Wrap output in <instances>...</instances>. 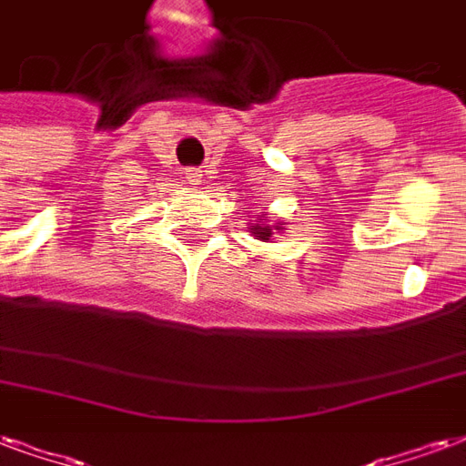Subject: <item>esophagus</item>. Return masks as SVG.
Segmentation results:
<instances>
[{
	"label": "esophagus",
	"instance_id": "obj_1",
	"mask_svg": "<svg viewBox=\"0 0 466 466\" xmlns=\"http://www.w3.org/2000/svg\"><path fill=\"white\" fill-rule=\"evenodd\" d=\"M184 179H187L188 184H201V181H204V174H201V169H196V167H188V169L184 171Z\"/></svg>",
	"mask_w": 466,
	"mask_h": 466
}]
</instances>
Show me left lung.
Returning a JSON list of instances; mask_svg holds the SVG:
<instances>
[{
  "instance_id": "1",
  "label": "left lung",
  "mask_w": 466,
  "mask_h": 466,
  "mask_svg": "<svg viewBox=\"0 0 466 466\" xmlns=\"http://www.w3.org/2000/svg\"><path fill=\"white\" fill-rule=\"evenodd\" d=\"M262 220H265V218H262ZM255 236L262 238V240H270L272 228H270V226H255Z\"/></svg>"
}]
</instances>
